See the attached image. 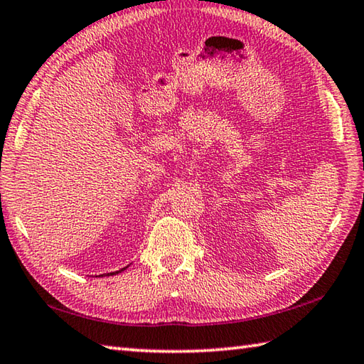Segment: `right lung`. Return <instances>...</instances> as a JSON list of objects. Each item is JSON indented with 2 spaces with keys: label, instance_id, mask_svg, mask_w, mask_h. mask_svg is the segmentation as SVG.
I'll use <instances>...</instances> for the list:
<instances>
[{
  "label": "right lung",
  "instance_id": "1",
  "mask_svg": "<svg viewBox=\"0 0 364 364\" xmlns=\"http://www.w3.org/2000/svg\"><path fill=\"white\" fill-rule=\"evenodd\" d=\"M127 267H129V266H127ZM127 267H124V269H121V270H116V272H109V274H108V277H109V275H116V274H121V272H122V270H125V269H127ZM98 277H103V275H98Z\"/></svg>",
  "mask_w": 364,
  "mask_h": 364
}]
</instances>
